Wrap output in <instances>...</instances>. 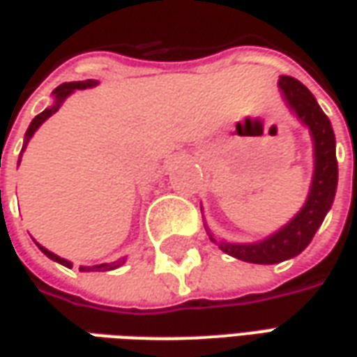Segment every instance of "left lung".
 <instances>
[{
  "label": "left lung",
  "instance_id": "obj_1",
  "mask_svg": "<svg viewBox=\"0 0 357 357\" xmlns=\"http://www.w3.org/2000/svg\"><path fill=\"white\" fill-rule=\"evenodd\" d=\"M277 86L287 109L300 124L307 128L312 137L314 174L306 201L287 224L255 243L218 239L208 229V225H204L210 241L216 243L222 252L250 264H279L298 256L312 243L315 231L321 227L323 220L329 214L338 185L337 139L331 120L317 105L312 91L296 78L279 76Z\"/></svg>",
  "mask_w": 357,
  "mask_h": 357
}]
</instances>
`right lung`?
I'll return each instance as SVG.
<instances>
[{"instance_id": "right-lung-1", "label": "right lung", "mask_w": 357, "mask_h": 357, "mask_svg": "<svg viewBox=\"0 0 357 357\" xmlns=\"http://www.w3.org/2000/svg\"><path fill=\"white\" fill-rule=\"evenodd\" d=\"M99 82L97 80H84V82H65V84H61L55 91H53V102H51L47 109L43 110V112H40L38 116L30 122V126H28L26 133H24V143H22V151H20L19 155V164H20V158H22V153L26 151L28 143H30V139L34 137V133L38 132V128L47 120L50 116H53L55 112H57L61 107H63V102L70 97V95L76 91V89H88V88H95ZM36 245H38V248L42 250L43 255L47 256V258H51L53 262L61 264V266H65V268H73V262L70 260H65V258H61V256H57L55 252H51V250H47L45 247H42L38 241H34ZM126 260H128V256H122V258H118V260H114V262H105V264H97V266H80V271H110V269H116L120 268V266H124Z\"/></svg>"}]
</instances>
